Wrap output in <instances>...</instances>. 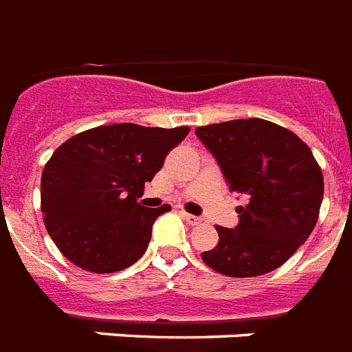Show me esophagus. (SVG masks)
<instances>
[{
    "mask_svg": "<svg viewBox=\"0 0 352 352\" xmlns=\"http://www.w3.org/2000/svg\"><path fill=\"white\" fill-rule=\"evenodd\" d=\"M182 215H184V219H186L188 225H192V226L201 225V217H197V215H192V214H182Z\"/></svg>",
    "mask_w": 352,
    "mask_h": 352,
    "instance_id": "esophagus-1",
    "label": "esophagus"
}]
</instances>
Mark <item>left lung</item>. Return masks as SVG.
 Instances as JSON below:
<instances>
[{
  "label": "left lung",
  "mask_w": 352,
  "mask_h": 352,
  "mask_svg": "<svg viewBox=\"0 0 352 352\" xmlns=\"http://www.w3.org/2000/svg\"><path fill=\"white\" fill-rule=\"evenodd\" d=\"M230 184L245 193L235 228L215 226L219 241L201 254L230 278L263 276L281 267L316 226L323 173L296 133L263 118L219 122L195 129Z\"/></svg>",
  "instance_id": "1"
}]
</instances>
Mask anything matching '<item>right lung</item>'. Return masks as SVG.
I'll return each instance as SVG.
<instances>
[{"label": "right lung", "instance_id": "add662e5", "mask_svg": "<svg viewBox=\"0 0 352 352\" xmlns=\"http://www.w3.org/2000/svg\"><path fill=\"white\" fill-rule=\"evenodd\" d=\"M188 133V126L124 122L82 131L56 148L41 173V212L58 250L96 274L138 261L170 204L146 208L137 199Z\"/></svg>", "mask_w": 352, "mask_h": 352}]
</instances>
